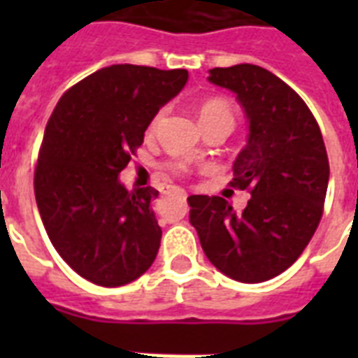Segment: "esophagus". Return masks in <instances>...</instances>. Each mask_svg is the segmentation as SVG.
<instances>
[{"mask_svg": "<svg viewBox=\"0 0 358 358\" xmlns=\"http://www.w3.org/2000/svg\"><path fill=\"white\" fill-rule=\"evenodd\" d=\"M171 191H174V189H173V187H167V189L163 191V195H167V193H171ZM178 193H180V195H182V196H184V199H185V191L178 189Z\"/></svg>", "mask_w": 358, "mask_h": 358, "instance_id": "1", "label": "esophagus"}]
</instances>
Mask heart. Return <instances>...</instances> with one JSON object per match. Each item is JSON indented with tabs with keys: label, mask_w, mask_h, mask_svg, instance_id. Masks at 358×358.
<instances>
[{
	"label": "heart",
	"mask_w": 358,
	"mask_h": 358,
	"mask_svg": "<svg viewBox=\"0 0 358 358\" xmlns=\"http://www.w3.org/2000/svg\"><path fill=\"white\" fill-rule=\"evenodd\" d=\"M162 117L163 111H159V113L154 117V120H152L150 124L152 129L156 128L157 122L162 120ZM199 120H201V124L213 122V120H224V122L232 124V128H234V109H232V106H230L227 100H223V98H212V100H206V102L199 108ZM169 169L174 171V173H184V163H171Z\"/></svg>",
	"instance_id": "obj_1"
}]
</instances>
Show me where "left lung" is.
I'll list each match as a JSON object with an SVG mask.
<instances>
[{
    "instance_id": "obj_1",
    "label": "left lung",
    "mask_w": 358,
    "mask_h": 358,
    "mask_svg": "<svg viewBox=\"0 0 358 358\" xmlns=\"http://www.w3.org/2000/svg\"><path fill=\"white\" fill-rule=\"evenodd\" d=\"M208 81L236 94L247 145L230 182L249 189L243 212L221 196L191 195L189 221L208 260L239 282L286 271L316 232L327 195L329 159L314 115L297 92L256 64L212 69Z\"/></svg>"
}]
</instances>
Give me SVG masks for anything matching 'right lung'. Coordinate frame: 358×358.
Listing matches in <instances>:
<instances>
[{"label": "right lung", "mask_w": 358, "mask_h": 358, "mask_svg": "<svg viewBox=\"0 0 358 358\" xmlns=\"http://www.w3.org/2000/svg\"><path fill=\"white\" fill-rule=\"evenodd\" d=\"M187 78L184 69L111 64L64 92L48 120L36 206L61 258L98 286H124L156 260L162 229L150 204L159 191H128L119 174Z\"/></svg>", "instance_id": "right-lung-1"}]
</instances>
